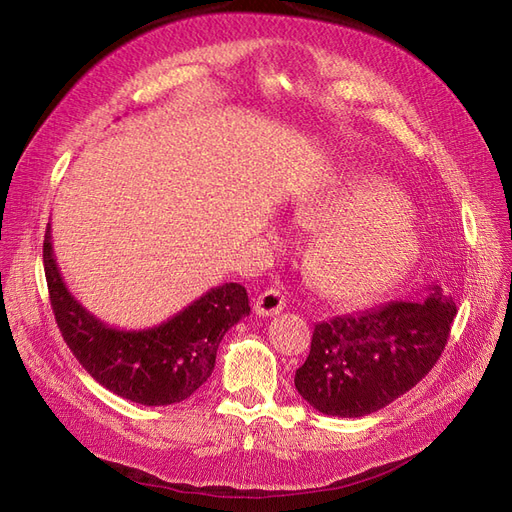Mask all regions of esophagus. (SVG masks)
Returning a JSON list of instances; mask_svg holds the SVG:
<instances>
[{
	"label": "esophagus",
	"instance_id": "34e87169",
	"mask_svg": "<svg viewBox=\"0 0 512 512\" xmlns=\"http://www.w3.org/2000/svg\"><path fill=\"white\" fill-rule=\"evenodd\" d=\"M286 307V297L284 294L277 290V288H269L265 292H260L256 297L254 309L258 316H277Z\"/></svg>",
	"mask_w": 512,
	"mask_h": 512
}]
</instances>
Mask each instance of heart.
<instances>
[{
    "mask_svg": "<svg viewBox=\"0 0 512 512\" xmlns=\"http://www.w3.org/2000/svg\"><path fill=\"white\" fill-rule=\"evenodd\" d=\"M297 220L322 230L305 254V273L331 299L359 301L389 288L416 254L406 196L376 175H348L309 196Z\"/></svg>",
    "mask_w": 512,
    "mask_h": 512,
    "instance_id": "b5f03b06",
    "label": "heart"
}]
</instances>
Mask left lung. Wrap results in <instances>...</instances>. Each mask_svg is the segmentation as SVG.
<instances>
[{
    "label": "left lung",
    "mask_w": 512,
    "mask_h": 512,
    "mask_svg": "<svg viewBox=\"0 0 512 512\" xmlns=\"http://www.w3.org/2000/svg\"><path fill=\"white\" fill-rule=\"evenodd\" d=\"M455 314L453 297L431 284L425 301H391L318 322L294 386L322 414L378 412L438 363Z\"/></svg>",
    "instance_id": "1"
}]
</instances>
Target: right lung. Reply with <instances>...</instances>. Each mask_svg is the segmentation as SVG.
Segmentation results:
<instances>
[{
    "label": "right lung",
    "mask_w": 512,
    "mask_h": 512,
    "mask_svg": "<svg viewBox=\"0 0 512 512\" xmlns=\"http://www.w3.org/2000/svg\"><path fill=\"white\" fill-rule=\"evenodd\" d=\"M44 275L61 337L87 374L111 393L143 406H170L205 384L230 327L250 314L241 284L211 288L158 327L121 331L76 301L57 269L51 224L42 245Z\"/></svg>",
    "instance_id": "add662e5"
}]
</instances>
